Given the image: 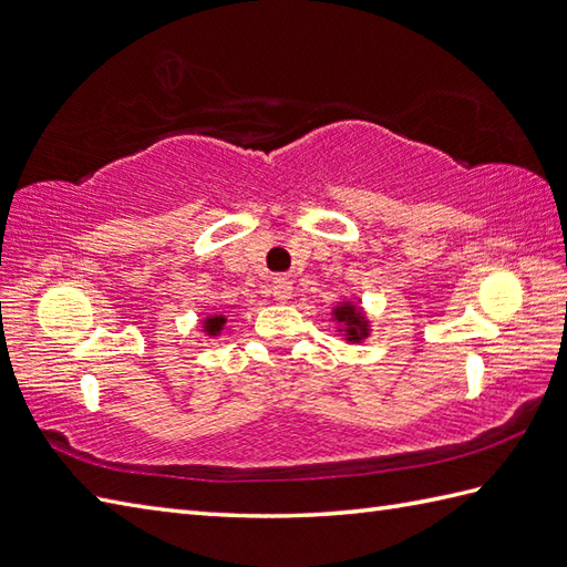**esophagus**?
<instances>
[{
	"label": "esophagus",
	"instance_id": "34e87169",
	"mask_svg": "<svg viewBox=\"0 0 567 567\" xmlns=\"http://www.w3.org/2000/svg\"><path fill=\"white\" fill-rule=\"evenodd\" d=\"M272 295L278 301L292 299V282H289L287 278H275L272 280Z\"/></svg>",
	"mask_w": 567,
	"mask_h": 567
}]
</instances>
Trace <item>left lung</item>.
Returning <instances> with one entry per match:
<instances>
[{
    "instance_id": "1",
    "label": "left lung",
    "mask_w": 567,
    "mask_h": 567,
    "mask_svg": "<svg viewBox=\"0 0 567 567\" xmlns=\"http://www.w3.org/2000/svg\"><path fill=\"white\" fill-rule=\"evenodd\" d=\"M336 321L340 326H346V336L352 343H360L362 338H367V331H370V326H367V319L362 316V311L350 305V301H343V305L333 309Z\"/></svg>"
}]
</instances>
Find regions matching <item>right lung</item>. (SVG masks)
<instances>
[{"mask_svg":"<svg viewBox=\"0 0 567 567\" xmlns=\"http://www.w3.org/2000/svg\"><path fill=\"white\" fill-rule=\"evenodd\" d=\"M224 323H227V319H224V316H209L203 328L207 331V336H217L221 331Z\"/></svg>","mask_w":567,"mask_h":567,"instance_id":"obj_1","label":"right lung"}]
</instances>
